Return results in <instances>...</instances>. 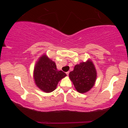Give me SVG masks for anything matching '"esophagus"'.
I'll use <instances>...</instances> for the list:
<instances>
[{"mask_svg": "<svg viewBox=\"0 0 128 128\" xmlns=\"http://www.w3.org/2000/svg\"><path fill=\"white\" fill-rule=\"evenodd\" d=\"M69 74H70V72H66V75H69Z\"/></svg>", "mask_w": 128, "mask_h": 128, "instance_id": "obj_1", "label": "esophagus"}]
</instances>
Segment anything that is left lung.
Here are the masks:
<instances>
[{"label": "left lung", "instance_id": "obj_1", "mask_svg": "<svg viewBox=\"0 0 128 128\" xmlns=\"http://www.w3.org/2000/svg\"><path fill=\"white\" fill-rule=\"evenodd\" d=\"M96 76L95 66L90 59L76 64L69 74L70 80L79 93H86L90 90L95 84Z\"/></svg>", "mask_w": 128, "mask_h": 128}]
</instances>
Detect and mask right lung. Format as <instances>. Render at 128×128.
<instances>
[{
    "mask_svg": "<svg viewBox=\"0 0 128 128\" xmlns=\"http://www.w3.org/2000/svg\"><path fill=\"white\" fill-rule=\"evenodd\" d=\"M66 76L62 70H58L54 62L43 54L38 59L34 68V82L44 92L49 93L56 88L58 82Z\"/></svg>",
    "mask_w": 128,
    "mask_h": 128,
    "instance_id": "right-lung-1",
    "label": "right lung"
}]
</instances>
